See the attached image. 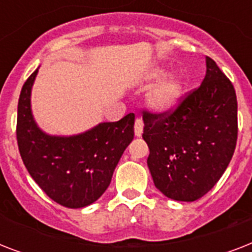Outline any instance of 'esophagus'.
Listing matches in <instances>:
<instances>
[{
	"mask_svg": "<svg viewBox=\"0 0 252 252\" xmlns=\"http://www.w3.org/2000/svg\"><path fill=\"white\" fill-rule=\"evenodd\" d=\"M142 130H144V120L141 118H137L134 122V134L140 137L142 134Z\"/></svg>",
	"mask_w": 252,
	"mask_h": 252,
	"instance_id": "1",
	"label": "esophagus"
}]
</instances>
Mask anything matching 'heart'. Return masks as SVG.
<instances>
[{
    "mask_svg": "<svg viewBox=\"0 0 252 252\" xmlns=\"http://www.w3.org/2000/svg\"><path fill=\"white\" fill-rule=\"evenodd\" d=\"M165 76V70L158 69L153 73V78L159 80ZM183 95V81L179 77L172 76L156 86L149 94V103L154 110L167 112L174 110Z\"/></svg>",
    "mask_w": 252,
    "mask_h": 252,
    "instance_id": "heart-1",
    "label": "heart"
}]
</instances>
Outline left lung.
<instances>
[{
  "instance_id": "8db88e82",
  "label": "left lung",
  "mask_w": 252,
  "mask_h": 252,
  "mask_svg": "<svg viewBox=\"0 0 252 252\" xmlns=\"http://www.w3.org/2000/svg\"><path fill=\"white\" fill-rule=\"evenodd\" d=\"M142 119L156 187L178 201H195L211 191L230 163L238 137L234 86L215 60L207 57L201 85L182 95L174 110H144Z\"/></svg>"
}]
</instances>
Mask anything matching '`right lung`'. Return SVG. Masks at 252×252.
<instances>
[{
	"instance_id": "add662e5",
	"label": "right lung",
	"mask_w": 252,
	"mask_h": 252,
	"mask_svg": "<svg viewBox=\"0 0 252 252\" xmlns=\"http://www.w3.org/2000/svg\"><path fill=\"white\" fill-rule=\"evenodd\" d=\"M37 69L18 100L17 142L22 161L37 186L65 208H84L103 195L134 136V114L102 123L72 137L43 133L31 115L30 95Z\"/></svg>"
}]
</instances>
